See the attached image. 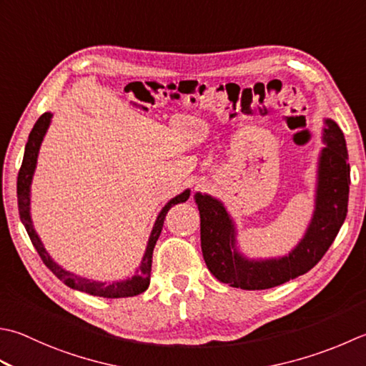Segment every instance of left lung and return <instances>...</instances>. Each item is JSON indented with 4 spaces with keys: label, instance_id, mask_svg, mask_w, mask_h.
<instances>
[{
    "label": "left lung",
    "instance_id": "8db88e82",
    "mask_svg": "<svg viewBox=\"0 0 366 366\" xmlns=\"http://www.w3.org/2000/svg\"><path fill=\"white\" fill-rule=\"evenodd\" d=\"M325 147L317 163V187L314 212L306 233L287 255L276 259H249L239 252L236 225L217 198L197 193L202 250L207 269L220 282L242 290L276 287L307 273L332 246L345 224L349 202L350 168L346 139L332 119H325Z\"/></svg>",
    "mask_w": 366,
    "mask_h": 366
}]
</instances>
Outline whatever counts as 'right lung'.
I'll return each mask as SVG.
<instances>
[{
    "label": "right lung",
    "mask_w": 366,
    "mask_h": 366,
    "mask_svg": "<svg viewBox=\"0 0 366 366\" xmlns=\"http://www.w3.org/2000/svg\"><path fill=\"white\" fill-rule=\"evenodd\" d=\"M50 120H52V114L50 112H44L38 120H36V124L33 127L30 136H28V142L25 146L24 162H21L19 177H17V199H19V214H20L21 224L25 225L26 233H28V236H30L33 246L36 250H38V254L42 259V262L46 263V267L52 271V273L59 277L60 281L66 284L68 287L90 293V295H95V297H103V298H125V297L139 295V293L147 290L149 284H150L152 254H154V247L157 244V239H159V236L162 233L164 217H167L168 211L174 204L187 202L190 197V190L187 189L182 193H179L177 197L169 199V202L163 206V209L160 211L159 216H157L152 232H150L144 257H142L139 268L136 269L134 276L124 279V281L102 282V281H93V279H87V277H82V276L71 273V271H66L64 268H61L60 264L56 263L52 257H50L47 250L44 249V244H42L38 233H36V230H34L31 214H30L31 181H33V174L36 169V163H38V154H39L41 142H42V139H44L46 132L50 125Z\"/></svg>",
    "instance_id": "1"
}]
</instances>
